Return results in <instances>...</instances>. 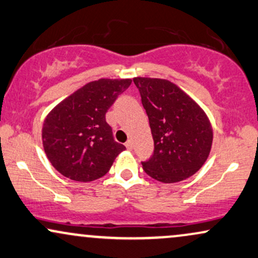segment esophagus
<instances>
[{"label":"esophagus","instance_id":"esophagus-1","mask_svg":"<svg viewBox=\"0 0 258 258\" xmlns=\"http://www.w3.org/2000/svg\"><path fill=\"white\" fill-rule=\"evenodd\" d=\"M126 148L128 149V150H132V148H133V142L131 141V139H128V141L126 142Z\"/></svg>","mask_w":258,"mask_h":258}]
</instances>
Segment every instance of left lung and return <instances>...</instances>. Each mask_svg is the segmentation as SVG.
<instances>
[{"mask_svg":"<svg viewBox=\"0 0 258 258\" xmlns=\"http://www.w3.org/2000/svg\"><path fill=\"white\" fill-rule=\"evenodd\" d=\"M149 117L154 154L143 169L166 184L182 181L202 168L213 144L207 114L178 85L166 79L133 78Z\"/></svg>","mask_w":258,"mask_h":258,"instance_id":"obj_1","label":"left lung"}]
</instances>
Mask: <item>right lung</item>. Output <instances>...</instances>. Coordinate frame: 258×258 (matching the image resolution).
<instances>
[{"mask_svg": "<svg viewBox=\"0 0 258 258\" xmlns=\"http://www.w3.org/2000/svg\"><path fill=\"white\" fill-rule=\"evenodd\" d=\"M131 79H98L74 91L43 123L45 155L62 175L88 182L105 175L125 145L114 141L105 113Z\"/></svg>", "mask_w": 258, "mask_h": 258, "instance_id": "obj_1", "label": "right lung"}]
</instances>
